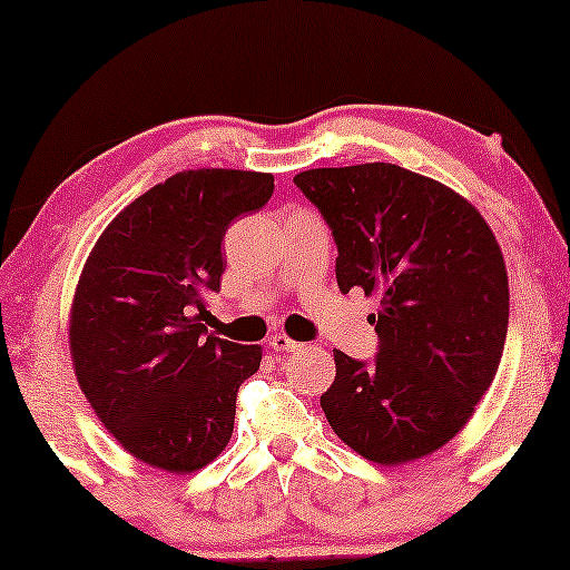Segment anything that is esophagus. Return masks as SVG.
<instances>
[{
  "label": "esophagus",
  "instance_id": "obj_1",
  "mask_svg": "<svg viewBox=\"0 0 570 570\" xmlns=\"http://www.w3.org/2000/svg\"><path fill=\"white\" fill-rule=\"evenodd\" d=\"M268 346L274 348V351H302V348H304V343L294 341V338H288L286 333H276L274 338H271Z\"/></svg>",
  "mask_w": 570,
  "mask_h": 570
}]
</instances>
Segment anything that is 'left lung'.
I'll return each mask as SVG.
<instances>
[{
    "label": "left lung",
    "instance_id": "8db88e82",
    "mask_svg": "<svg viewBox=\"0 0 570 570\" xmlns=\"http://www.w3.org/2000/svg\"><path fill=\"white\" fill-rule=\"evenodd\" d=\"M294 183L333 229L341 292L380 296L376 362L333 351L325 419L368 462L421 460L460 434L499 372L509 276L493 229L444 183L390 163Z\"/></svg>",
    "mask_w": 570,
    "mask_h": 570
}]
</instances>
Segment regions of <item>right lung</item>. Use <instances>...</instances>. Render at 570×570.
Wrapping results in <instances>:
<instances>
[{"label":"right lung","mask_w":570,"mask_h":570,"mask_svg":"<svg viewBox=\"0 0 570 570\" xmlns=\"http://www.w3.org/2000/svg\"><path fill=\"white\" fill-rule=\"evenodd\" d=\"M271 194V173L183 170L128 204L87 255L71 364L102 426L149 468L188 475L229 444L263 348L206 333L204 294L222 286L224 232Z\"/></svg>","instance_id":"add662e5"}]
</instances>
